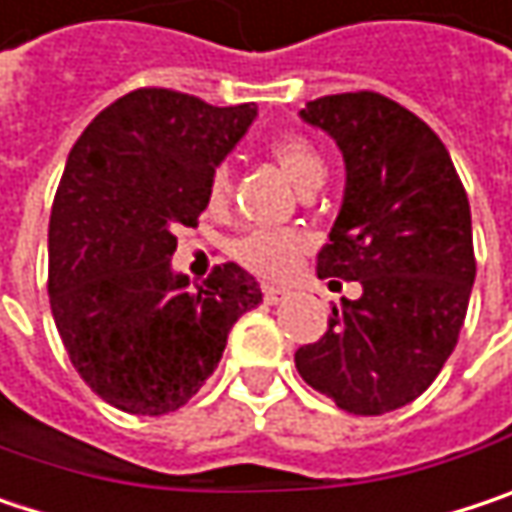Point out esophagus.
Instances as JSON below:
<instances>
[{"label": "esophagus", "mask_w": 512, "mask_h": 512, "mask_svg": "<svg viewBox=\"0 0 512 512\" xmlns=\"http://www.w3.org/2000/svg\"><path fill=\"white\" fill-rule=\"evenodd\" d=\"M262 297H265V303H268V306H276V303H282V300L288 297V291H282V288H274V285H265Z\"/></svg>", "instance_id": "1"}]
</instances>
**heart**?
<instances>
[{"label":"heart","mask_w":512,"mask_h":512,"mask_svg":"<svg viewBox=\"0 0 512 512\" xmlns=\"http://www.w3.org/2000/svg\"><path fill=\"white\" fill-rule=\"evenodd\" d=\"M268 154L276 163V168L306 195L311 189H317L326 180V157L320 154V148L303 133H279L274 142L268 145ZM233 192V177L227 165H218L209 174L206 183V203L209 209H224L230 203ZM306 238L300 233H288V230H256L247 233L233 244V256L238 262L253 271L262 279H285L297 268V262L306 253Z\"/></svg>","instance_id":"heart-1"}]
</instances>
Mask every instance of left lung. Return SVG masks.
Instances as JSON below:
<instances>
[{"mask_svg": "<svg viewBox=\"0 0 512 512\" xmlns=\"http://www.w3.org/2000/svg\"><path fill=\"white\" fill-rule=\"evenodd\" d=\"M300 116L347 163L317 274L355 279L361 297L332 306L294 364L341 411L379 417L414 402L457 347L475 282L469 198L440 136L382 92L323 95Z\"/></svg>", "mask_w": 512, "mask_h": 512, "instance_id": "8db88e82", "label": "left lung"}]
</instances>
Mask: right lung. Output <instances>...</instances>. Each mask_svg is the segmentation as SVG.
Here are the masks:
<instances>
[{
	"label": "right lung",
	"mask_w": 512,
	"mask_h": 512,
	"mask_svg": "<svg viewBox=\"0 0 512 512\" xmlns=\"http://www.w3.org/2000/svg\"><path fill=\"white\" fill-rule=\"evenodd\" d=\"M256 119L142 87L104 107L69 151L49 221V303L72 367L113 408L160 417L215 373L227 335L262 288L236 262L203 285L171 271L206 183Z\"/></svg>",
	"instance_id": "add662e5"
}]
</instances>
